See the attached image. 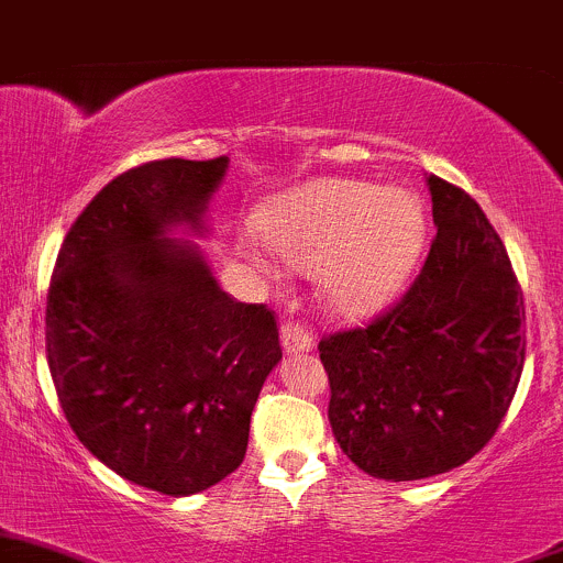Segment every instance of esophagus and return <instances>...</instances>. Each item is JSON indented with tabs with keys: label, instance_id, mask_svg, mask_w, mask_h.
<instances>
[{
	"label": "esophagus",
	"instance_id": "34e87169",
	"mask_svg": "<svg viewBox=\"0 0 563 563\" xmlns=\"http://www.w3.org/2000/svg\"><path fill=\"white\" fill-rule=\"evenodd\" d=\"M282 346L289 357L303 355V352L314 350V335H311L306 328H300V324L287 322L282 324Z\"/></svg>",
	"mask_w": 563,
	"mask_h": 563
}]
</instances>
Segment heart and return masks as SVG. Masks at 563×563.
Wrapping results in <instances>:
<instances>
[{
  "label": "heart",
  "mask_w": 563,
  "mask_h": 563,
  "mask_svg": "<svg viewBox=\"0 0 563 563\" xmlns=\"http://www.w3.org/2000/svg\"><path fill=\"white\" fill-rule=\"evenodd\" d=\"M426 235L420 197L368 181H314L263 219L268 246L289 268L317 274L320 303L339 320L385 309L415 271Z\"/></svg>",
  "instance_id": "1"
}]
</instances>
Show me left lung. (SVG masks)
<instances>
[{
    "label": "left lung",
    "instance_id": "8db88e82",
    "mask_svg": "<svg viewBox=\"0 0 563 563\" xmlns=\"http://www.w3.org/2000/svg\"><path fill=\"white\" fill-rule=\"evenodd\" d=\"M437 239L396 309L320 341L328 420L344 455L387 483L474 457L523 374V292L477 200L426 176Z\"/></svg>",
    "mask_w": 563,
    "mask_h": 563
}]
</instances>
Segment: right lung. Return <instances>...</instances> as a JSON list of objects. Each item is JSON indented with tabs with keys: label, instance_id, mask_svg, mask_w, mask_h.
Listing matches in <instances>:
<instances>
[{
	"label": "right lung",
	"instance_id": "right-lung-1",
	"mask_svg": "<svg viewBox=\"0 0 563 563\" xmlns=\"http://www.w3.org/2000/svg\"><path fill=\"white\" fill-rule=\"evenodd\" d=\"M230 159H159L108 184L69 228L45 352L75 437L130 483L192 496L241 466L282 361L265 306L230 298L197 241Z\"/></svg>",
	"mask_w": 563,
	"mask_h": 563
}]
</instances>
